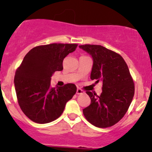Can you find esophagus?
Instances as JSON below:
<instances>
[{
	"mask_svg": "<svg viewBox=\"0 0 152 152\" xmlns=\"http://www.w3.org/2000/svg\"><path fill=\"white\" fill-rule=\"evenodd\" d=\"M84 94V91H83V90L81 89V88H78L77 90H76V94Z\"/></svg>",
	"mask_w": 152,
	"mask_h": 152,
	"instance_id": "34e87169",
	"label": "esophagus"
}]
</instances>
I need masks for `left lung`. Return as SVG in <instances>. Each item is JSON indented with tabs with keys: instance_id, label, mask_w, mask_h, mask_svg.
<instances>
[{
	"instance_id": "8db88e82",
	"label": "left lung",
	"mask_w": 152,
	"mask_h": 152,
	"mask_svg": "<svg viewBox=\"0 0 152 152\" xmlns=\"http://www.w3.org/2000/svg\"><path fill=\"white\" fill-rule=\"evenodd\" d=\"M81 48L94 60L91 78L102 81V93L86 91L91 104L83 109L85 118L94 126L107 128L124 117L134 95V83L128 66L120 54L100 45L85 44Z\"/></svg>"
}]
</instances>
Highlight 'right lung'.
I'll return each mask as SVG.
<instances>
[{
	"label": "right lung",
	"mask_w": 152,
	"mask_h": 152,
	"mask_svg": "<svg viewBox=\"0 0 152 152\" xmlns=\"http://www.w3.org/2000/svg\"><path fill=\"white\" fill-rule=\"evenodd\" d=\"M76 43H50L32 48L16 69L14 84L23 114L38 124L49 123L62 114L76 92L74 83L52 88L50 77L63 70V61L77 48Z\"/></svg>",
	"instance_id": "add662e5"
}]
</instances>
